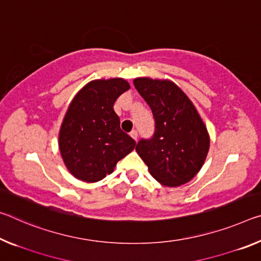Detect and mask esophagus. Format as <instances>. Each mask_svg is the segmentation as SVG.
Instances as JSON below:
<instances>
[{
	"label": "esophagus",
	"instance_id": "34e87169",
	"mask_svg": "<svg viewBox=\"0 0 261 261\" xmlns=\"http://www.w3.org/2000/svg\"><path fill=\"white\" fill-rule=\"evenodd\" d=\"M130 136L132 138H134L135 140H137V138H138V132H137V130H132L131 132H130Z\"/></svg>",
	"mask_w": 261,
	"mask_h": 261
}]
</instances>
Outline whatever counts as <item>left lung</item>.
<instances>
[{
	"mask_svg": "<svg viewBox=\"0 0 261 261\" xmlns=\"http://www.w3.org/2000/svg\"><path fill=\"white\" fill-rule=\"evenodd\" d=\"M134 85L154 117L151 139H142L136 151L151 175L167 187L189 182L203 166L210 138L195 106L174 82L137 77Z\"/></svg>",
	"mask_w": 261,
	"mask_h": 261,
	"instance_id": "8db88e82",
	"label": "left lung"
}]
</instances>
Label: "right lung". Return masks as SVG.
Returning a JSON list of instances; mask_svg holds the SVG:
<instances>
[{
    "label": "right lung",
    "mask_w": 261,
    "mask_h": 261,
    "mask_svg": "<svg viewBox=\"0 0 261 261\" xmlns=\"http://www.w3.org/2000/svg\"><path fill=\"white\" fill-rule=\"evenodd\" d=\"M130 85L122 77L93 80L69 103L59 131V150L68 172L97 182L114 172L136 142L121 130L114 103Z\"/></svg>",
    "instance_id": "right-lung-1"
}]
</instances>
